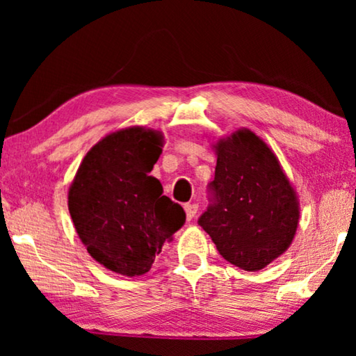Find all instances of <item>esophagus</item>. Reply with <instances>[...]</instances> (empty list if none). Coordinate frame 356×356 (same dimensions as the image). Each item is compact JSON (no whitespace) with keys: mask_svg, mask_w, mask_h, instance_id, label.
Instances as JSON below:
<instances>
[{"mask_svg":"<svg viewBox=\"0 0 356 356\" xmlns=\"http://www.w3.org/2000/svg\"><path fill=\"white\" fill-rule=\"evenodd\" d=\"M184 212H186L188 220H191V218L196 217V213H197V204H194V202L184 204Z\"/></svg>","mask_w":356,"mask_h":356,"instance_id":"obj_1","label":"esophagus"}]
</instances>
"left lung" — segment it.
I'll return each mask as SVG.
<instances>
[{"mask_svg":"<svg viewBox=\"0 0 356 356\" xmlns=\"http://www.w3.org/2000/svg\"><path fill=\"white\" fill-rule=\"evenodd\" d=\"M197 223L223 259L261 270L286 251L298 227V202L274 152L248 129L217 144L216 178Z\"/></svg>","mask_w":356,"mask_h":356,"instance_id":"8db88e82","label":"left lung"}]
</instances>
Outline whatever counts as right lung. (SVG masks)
I'll list each match as a JSON object with an SVG mask.
<instances>
[{
	"label": "right lung",
	"instance_id": "right-lung-1",
	"mask_svg": "<svg viewBox=\"0 0 356 356\" xmlns=\"http://www.w3.org/2000/svg\"><path fill=\"white\" fill-rule=\"evenodd\" d=\"M152 129L116 131L82 160L70 188L67 207L89 254L128 277L149 272L165 241L186 222L179 204L163 196L150 177L162 154Z\"/></svg>",
	"mask_w": 356,
	"mask_h": 356
}]
</instances>
